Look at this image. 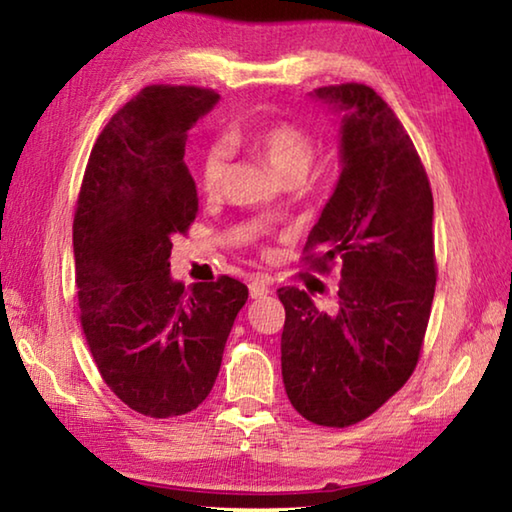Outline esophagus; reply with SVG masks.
Returning <instances> with one entry per match:
<instances>
[{"label":"esophagus","instance_id":"1","mask_svg":"<svg viewBox=\"0 0 512 512\" xmlns=\"http://www.w3.org/2000/svg\"><path fill=\"white\" fill-rule=\"evenodd\" d=\"M248 289H250V296L253 298H264V296H268V293H271V280H268V277H255L253 282L248 284Z\"/></svg>","mask_w":512,"mask_h":512}]
</instances>
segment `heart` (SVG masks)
Listing matches in <instances>:
<instances>
[{
  "mask_svg": "<svg viewBox=\"0 0 512 512\" xmlns=\"http://www.w3.org/2000/svg\"><path fill=\"white\" fill-rule=\"evenodd\" d=\"M232 140L241 142L271 164V169L287 180H300L307 176L311 164L316 160V140L307 128L293 121H271L253 131L232 135ZM228 149L223 144H210L198 158V185L205 194H216L223 187L228 173Z\"/></svg>",
  "mask_w": 512,
  "mask_h": 512,
  "instance_id": "b5f03b06",
  "label": "heart"
}]
</instances>
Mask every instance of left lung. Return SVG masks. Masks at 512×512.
Wrapping results in <instances>:
<instances>
[{"label":"left lung","instance_id":"8db88e82","mask_svg":"<svg viewBox=\"0 0 512 512\" xmlns=\"http://www.w3.org/2000/svg\"><path fill=\"white\" fill-rule=\"evenodd\" d=\"M314 97L343 112V171L305 262L320 273L341 262V284L334 311L277 289L282 379L302 418L341 429L391 400L418 366L436 291L433 196L409 133L375 90L341 83Z\"/></svg>","mask_w":512,"mask_h":512}]
</instances>
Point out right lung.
I'll return each instance as SVG.
<instances>
[{"label":"right lung","instance_id":"right-lung-1","mask_svg":"<svg viewBox=\"0 0 512 512\" xmlns=\"http://www.w3.org/2000/svg\"><path fill=\"white\" fill-rule=\"evenodd\" d=\"M219 94L149 85L92 146L74 214L81 327L99 375L149 418H176L210 395L248 287L235 277L173 282L171 239L198 214L187 133Z\"/></svg>","mask_w":512,"mask_h":512}]
</instances>
